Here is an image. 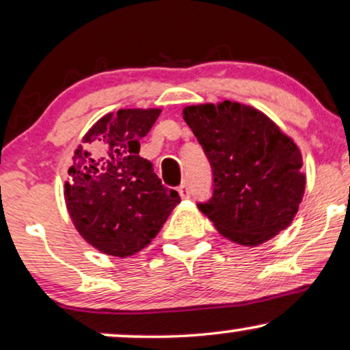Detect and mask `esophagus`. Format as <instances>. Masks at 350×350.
Returning a JSON list of instances; mask_svg holds the SVG:
<instances>
[{"label":"esophagus","mask_w":350,"mask_h":350,"mask_svg":"<svg viewBox=\"0 0 350 350\" xmlns=\"http://www.w3.org/2000/svg\"><path fill=\"white\" fill-rule=\"evenodd\" d=\"M178 191H180V196H182V198H191V195H193L191 187H189L187 182H185L183 185H180Z\"/></svg>","instance_id":"1"}]
</instances>
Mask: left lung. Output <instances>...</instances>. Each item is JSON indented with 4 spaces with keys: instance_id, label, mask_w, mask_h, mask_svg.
<instances>
[{
    "instance_id": "left-lung-1",
    "label": "left lung",
    "mask_w": 350,
    "mask_h": 350,
    "mask_svg": "<svg viewBox=\"0 0 350 350\" xmlns=\"http://www.w3.org/2000/svg\"><path fill=\"white\" fill-rule=\"evenodd\" d=\"M213 172V193L198 202L228 240L254 247L292 222L305 191L301 155L261 111L239 102L183 110Z\"/></svg>"
}]
</instances>
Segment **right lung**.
<instances>
[{
    "label": "right lung",
    "instance_id": "1",
    "mask_svg": "<svg viewBox=\"0 0 350 350\" xmlns=\"http://www.w3.org/2000/svg\"><path fill=\"white\" fill-rule=\"evenodd\" d=\"M161 110H118L94 124L76 149L64 185L68 213L83 239L102 253L131 256L150 243L180 202L152 163L139 157L141 139Z\"/></svg>",
    "mask_w": 350,
    "mask_h": 350
}]
</instances>
